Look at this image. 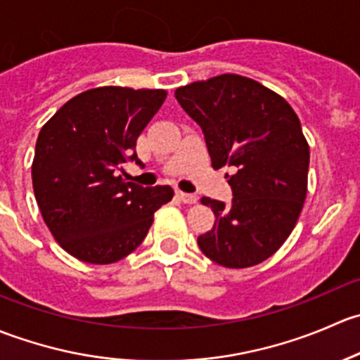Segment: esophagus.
Listing matches in <instances>:
<instances>
[{"instance_id":"obj_1","label":"esophagus","mask_w":360,"mask_h":360,"mask_svg":"<svg viewBox=\"0 0 360 360\" xmlns=\"http://www.w3.org/2000/svg\"><path fill=\"white\" fill-rule=\"evenodd\" d=\"M176 197L179 198V200L183 202V203H188V205H193V203L198 202V198L195 197V195H191V193H183V191H177Z\"/></svg>"}]
</instances>
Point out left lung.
Listing matches in <instances>:
<instances>
[{
	"label": "left lung",
	"mask_w": 360,
	"mask_h": 360,
	"mask_svg": "<svg viewBox=\"0 0 360 360\" xmlns=\"http://www.w3.org/2000/svg\"><path fill=\"white\" fill-rule=\"evenodd\" d=\"M177 103L202 127L212 169L231 167L233 200L203 197L214 226L197 238L224 268L263 263L297 223L308 188L310 148L288 101L256 79L214 76L176 90Z\"/></svg>",
	"instance_id": "1"
}]
</instances>
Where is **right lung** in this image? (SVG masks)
Segmentation results:
<instances>
[{
  "label": "right lung",
  "instance_id": "add662e5",
  "mask_svg": "<svg viewBox=\"0 0 360 360\" xmlns=\"http://www.w3.org/2000/svg\"><path fill=\"white\" fill-rule=\"evenodd\" d=\"M167 90L97 86L69 99L39 130L32 190L43 221L66 252L111 264L134 252L170 202V186L143 188L120 172Z\"/></svg>",
  "mask_w": 360,
  "mask_h": 360
}]
</instances>
